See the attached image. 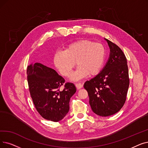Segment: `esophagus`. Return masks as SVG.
Segmentation results:
<instances>
[{
	"label": "esophagus",
	"instance_id": "34e87169",
	"mask_svg": "<svg viewBox=\"0 0 148 148\" xmlns=\"http://www.w3.org/2000/svg\"><path fill=\"white\" fill-rule=\"evenodd\" d=\"M75 86L77 88V89H80L83 87V84L81 83H75Z\"/></svg>",
	"mask_w": 148,
	"mask_h": 148
}]
</instances>
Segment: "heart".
Segmentation results:
<instances>
[{
  "label": "heart",
  "instance_id": "b5f03b06",
  "mask_svg": "<svg viewBox=\"0 0 148 148\" xmlns=\"http://www.w3.org/2000/svg\"><path fill=\"white\" fill-rule=\"evenodd\" d=\"M105 59V49L102 44L82 40L70 44L65 51H56L54 62L60 74L65 77L70 76L76 62L79 67L71 79L78 80L89 74H97Z\"/></svg>",
  "mask_w": 148,
  "mask_h": 148
}]
</instances>
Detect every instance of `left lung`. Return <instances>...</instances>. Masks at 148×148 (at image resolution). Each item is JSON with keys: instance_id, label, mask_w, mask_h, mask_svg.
<instances>
[{"instance_id": "left-lung-1", "label": "left lung", "mask_w": 148, "mask_h": 148, "mask_svg": "<svg viewBox=\"0 0 148 148\" xmlns=\"http://www.w3.org/2000/svg\"><path fill=\"white\" fill-rule=\"evenodd\" d=\"M106 40L110 48V59L101 71L84 84L92 111L102 117L112 115L121 110L130 85L125 54L116 44Z\"/></svg>"}]
</instances>
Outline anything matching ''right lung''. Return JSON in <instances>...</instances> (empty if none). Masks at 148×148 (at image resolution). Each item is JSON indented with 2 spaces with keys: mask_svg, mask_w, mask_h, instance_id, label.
I'll list each match as a JSON object with an SVG mask.
<instances>
[{
  "mask_svg": "<svg viewBox=\"0 0 148 148\" xmlns=\"http://www.w3.org/2000/svg\"><path fill=\"white\" fill-rule=\"evenodd\" d=\"M27 74L30 95L37 111L48 120L57 122L63 119L69 110L70 99L76 92L74 83L65 82L54 69L40 63L28 66Z\"/></svg>",
  "mask_w": 148,
  "mask_h": 148,
  "instance_id": "1",
  "label": "right lung"
}]
</instances>
